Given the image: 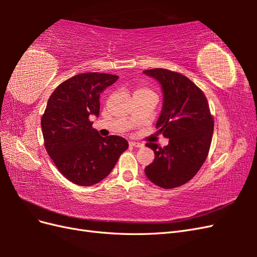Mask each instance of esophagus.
<instances>
[{
  "label": "esophagus",
  "mask_w": 257,
  "mask_h": 257,
  "mask_svg": "<svg viewBox=\"0 0 257 257\" xmlns=\"http://www.w3.org/2000/svg\"><path fill=\"white\" fill-rule=\"evenodd\" d=\"M130 146L135 147V148H143L144 145L142 143H137V142H130Z\"/></svg>",
  "instance_id": "obj_1"
}]
</instances>
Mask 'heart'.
Listing matches in <instances>:
<instances>
[{
	"label": "heart",
	"mask_w": 257,
	"mask_h": 257,
	"mask_svg": "<svg viewBox=\"0 0 257 257\" xmlns=\"http://www.w3.org/2000/svg\"><path fill=\"white\" fill-rule=\"evenodd\" d=\"M147 92H151V91H149V90L144 88V87H138V88L135 89L134 94H142V93H147Z\"/></svg>",
	"instance_id": "heart-1"
}]
</instances>
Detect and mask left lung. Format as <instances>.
Segmentation results:
<instances>
[{
    "label": "left lung",
    "instance_id": "obj_1",
    "mask_svg": "<svg viewBox=\"0 0 257 257\" xmlns=\"http://www.w3.org/2000/svg\"><path fill=\"white\" fill-rule=\"evenodd\" d=\"M144 74L161 84L163 107L157 127L169 139L164 148L146 144L154 151V161L145 173L158 186L174 189L190 181L203 166L211 145L213 118L203 91L188 77L164 68Z\"/></svg>",
    "mask_w": 257,
    "mask_h": 257
}]
</instances>
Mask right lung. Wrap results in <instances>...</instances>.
<instances>
[{
    "label": "right lung",
    "mask_w": 257,
    "mask_h": 257,
    "mask_svg": "<svg viewBox=\"0 0 257 257\" xmlns=\"http://www.w3.org/2000/svg\"><path fill=\"white\" fill-rule=\"evenodd\" d=\"M119 77L83 73L62 82L42 116L45 148L59 172L81 186L102 181L128 148L120 136L102 137L92 127L99 114V94Z\"/></svg>",
    "instance_id": "right-lung-1"
}]
</instances>
